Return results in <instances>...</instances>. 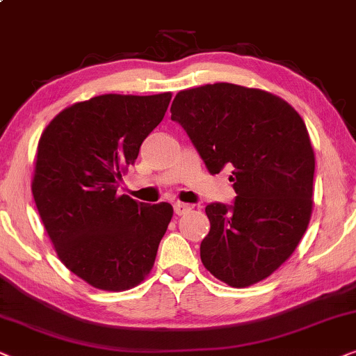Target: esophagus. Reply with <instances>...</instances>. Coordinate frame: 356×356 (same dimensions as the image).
<instances>
[{
  "mask_svg": "<svg viewBox=\"0 0 356 356\" xmlns=\"http://www.w3.org/2000/svg\"><path fill=\"white\" fill-rule=\"evenodd\" d=\"M191 210V207L187 205V203H181V202H175L174 203V213L177 216H181V215H186V213Z\"/></svg>",
  "mask_w": 356,
  "mask_h": 356,
  "instance_id": "obj_1",
  "label": "esophagus"
}]
</instances>
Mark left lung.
Instances as JSON below:
<instances>
[{
  "label": "left lung",
  "instance_id": "8db88e82",
  "mask_svg": "<svg viewBox=\"0 0 356 356\" xmlns=\"http://www.w3.org/2000/svg\"><path fill=\"white\" fill-rule=\"evenodd\" d=\"M170 113L208 172L231 170L236 192L231 205L205 208L203 265L234 288L264 280L295 252L309 225L316 163L305 122L283 99L229 83L181 91Z\"/></svg>",
  "mask_w": 356,
  "mask_h": 356
}]
</instances>
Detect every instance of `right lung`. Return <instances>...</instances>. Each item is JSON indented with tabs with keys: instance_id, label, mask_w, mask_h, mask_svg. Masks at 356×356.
<instances>
[{
	"instance_id": "right-lung-1",
	"label": "right lung",
	"mask_w": 356,
	"mask_h": 356,
	"mask_svg": "<svg viewBox=\"0 0 356 356\" xmlns=\"http://www.w3.org/2000/svg\"><path fill=\"white\" fill-rule=\"evenodd\" d=\"M169 102L170 92L104 94L65 108L40 136L32 181L37 210L65 267L99 290L143 282L172 218L169 203L117 195Z\"/></svg>"
}]
</instances>
